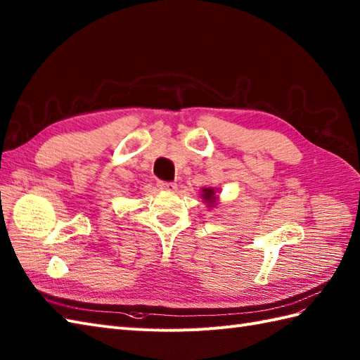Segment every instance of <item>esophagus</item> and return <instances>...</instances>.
<instances>
[{
    "label": "esophagus",
    "mask_w": 360,
    "mask_h": 360,
    "mask_svg": "<svg viewBox=\"0 0 360 360\" xmlns=\"http://www.w3.org/2000/svg\"><path fill=\"white\" fill-rule=\"evenodd\" d=\"M158 186L160 190H165V192H174V190L178 188V186H176L174 182H159Z\"/></svg>",
    "instance_id": "esophagus-1"
}]
</instances>
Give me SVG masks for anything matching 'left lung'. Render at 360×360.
<instances>
[{"mask_svg": "<svg viewBox=\"0 0 360 360\" xmlns=\"http://www.w3.org/2000/svg\"><path fill=\"white\" fill-rule=\"evenodd\" d=\"M217 193H218V188L215 187H204L201 190V198L202 201L207 204V207H217Z\"/></svg>", "mask_w": 360, "mask_h": 360, "instance_id": "obj_1", "label": "left lung"}]
</instances>
